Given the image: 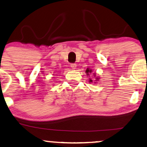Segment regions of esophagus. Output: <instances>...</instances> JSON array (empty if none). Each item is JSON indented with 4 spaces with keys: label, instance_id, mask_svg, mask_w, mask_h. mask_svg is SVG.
<instances>
[{
    "label": "esophagus",
    "instance_id": "34e87169",
    "mask_svg": "<svg viewBox=\"0 0 147 147\" xmlns=\"http://www.w3.org/2000/svg\"><path fill=\"white\" fill-rule=\"evenodd\" d=\"M70 67H71L72 69L75 70V69L77 68V64H76V63H71V64H70Z\"/></svg>",
    "mask_w": 147,
    "mask_h": 147
}]
</instances>
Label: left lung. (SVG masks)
Segmentation results:
<instances>
[{"label":"left lung","instance_id":"1","mask_svg":"<svg viewBox=\"0 0 147 147\" xmlns=\"http://www.w3.org/2000/svg\"><path fill=\"white\" fill-rule=\"evenodd\" d=\"M92 72V70L91 69H90V68H87V70H86V73L87 74V75H88V76L89 75V74H90ZM93 75H94V76H95V73H94ZM98 78H96V80H98ZM89 81H90L89 82H92V80L91 79H90V80H89Z\"/></svg>","mask_w":147,"mask_h":147}]
</instances>
